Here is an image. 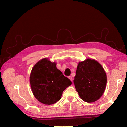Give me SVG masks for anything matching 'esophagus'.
<instances>
[{"mask_svg": "<svg viewBox=\"0 0 127 127\" xmlns=\"http://www.w3.org/2000/svg\"><path fill=\"white\" fill-rule=\"evenodd\" d=\"M68 78H69V79L71 82H72V80H73V79H72V77L71 76H69L68 77Z\"/></svg>", "mask_w": 127, "mask_h": 127, "instance_id": "obj_1", "label": "esophagus"}]
</instances>
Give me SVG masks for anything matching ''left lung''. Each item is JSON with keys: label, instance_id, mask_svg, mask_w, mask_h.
<instances>
[{"label": "left lung", "instance_id": "left-lung-1", "mask_svg": "<svg viewBox=\"0 0 127 127\" xmlns=\"http://www.w3.org/2000/svg\"><path fill=\"white\" fill-rule=\"evenodd\" d=\"M106 82V73L98 61L88 58L78 63L74 83L83 101H97L105 91Z\"/></svg>", "mask_w": 127, "mask_h": 127}]
</instances>
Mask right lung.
Returning a JSON list of instances; mask_svg holds the SVG:
<instances>
[{"instance_id": "right-lung-1", "label": "right lung", "mask_w": 127, "mask_h": 127, "mask_svg": "<svg viewBox=\"0 0 127 127\" xmlns=\"http://www.w3.org/2000/svg\"><path fill=\"white\" fill-rule=\"evenodd\" d=\"M33 95L38 101L51 105L60 100L63 91L71 85L70 80L56 67V63L44 58L34 65L30 76Z\"/></svg>"}]
</instances>
